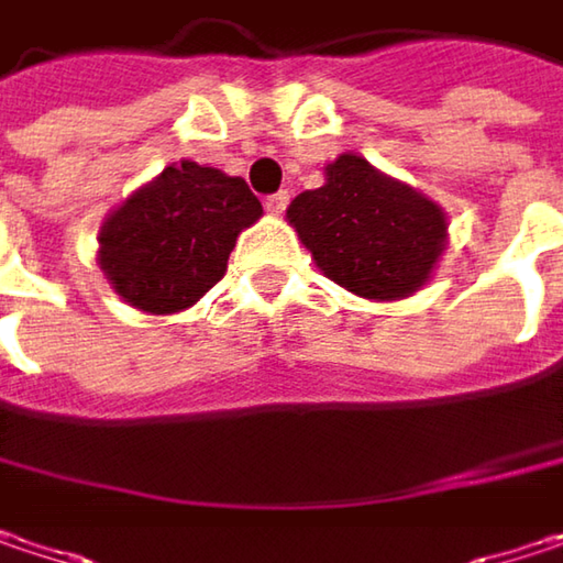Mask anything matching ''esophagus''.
I'll list each match as a JSON object with an SVG mask.
<instances>
[{"label":"esophagus","mask_w":563,"mask_h":563,"mask_svg":"<svg viewBox=\"0 0 563 563\" xmlns=\"http://www.w3.org/2000/svg\"><path fill=\"white\" fill-rule=\"evenodd\" d=\"M288 198H291L288 191H275V195H268V198H265V211H268V214H282V211L288 208Z\"/></svg>","instance_id":"obj_1"}]
</instances>
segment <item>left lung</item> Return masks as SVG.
<instances>
[{
  "instance_id": "left-lung-1",
  "label": "left lung",
  "mask_w": 563,
  "mask_h": 563,
  "mask_svg": "<svg viewBox=\"0 0 563 563\" xmlns=\"http://www.w3.org/2000/svg\"><path fill=\"white\" fill-rule=\"evenodd\" d=\"M288 223L327 278L372 301L420 291L449 236L435 201L355 153H342L320 188L291 201Z\"/></svg>"
}]
</instances>
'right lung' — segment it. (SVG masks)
Returning a JSON list of instances; mask_svg holds the SVG:
<instances>
[{
	"instance_id": "add662e5",
	"label": "right lung",
	"mask_w": 563,
	"mask_h": 563,
	"mask_svg": "<svg viewBox=\"0 0 563 563\" xmlns=\"http://www.w3.org/2000/svg\"><path fill=\"white\" fill-rule=\"evenodd\" d=\"M260 218L240 176L181 159L108 214L99 265L131 307L179 313L221 282L240 230Z\"/></svg>"
}]
</instances>
